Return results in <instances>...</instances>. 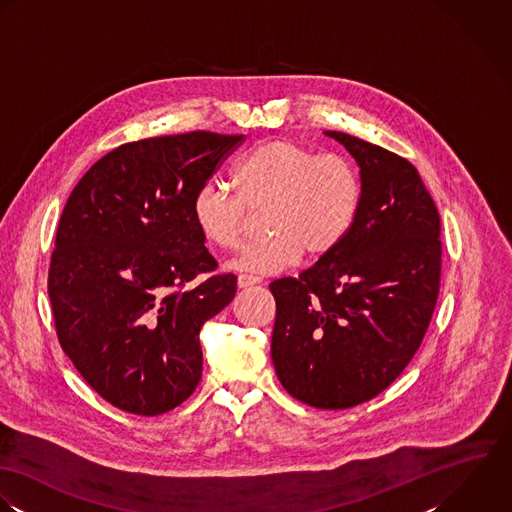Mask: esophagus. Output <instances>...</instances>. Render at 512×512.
I'll list each match as a JSON object with an SVG mask.
<instances>
[{
    "mask_svg": "<svg viewBox=\"0 0 512 512\" xmlns=\"http://www.w3.org/2000/svg\"><path fill=\"white\" fill-rule=\"evenodd\" d=\"M259 283H261V279H259V277H253V275H239V277H237V287H239V289H249V287L259 285Z\"/></svg>",
    "mask_w": 512,
    "mask_h": 512,
    "instance_id": "obj_1",
    "label": "esophagus"
}]
</instances>
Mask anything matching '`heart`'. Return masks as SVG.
<instances>
[{"label":"heart","instance_id":"b5f03b06","mask_svg":"<svg viewBox=\"0 0 512 512\" xmlns=\"http://www.w3.org/2000/svg\"><path fill=\"white\" fill-rule=\"evenodd\" d=\"M235 192L205 184L194 196V221L205 241L221 251L245 243L251 211H263L271 237L249 245L233 263L261 275L330 255L350 233L360 209V178L336 154H316L307 144L271 138L255 144L231 172Z\"/></svg>","mask_w":512,"mask_h":512}]
</instances>
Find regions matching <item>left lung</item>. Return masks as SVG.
Instances as JSON below:
<instances>
[{
    "instance_id": "obj_1",
    "label": "left lung",
    "mask_w": 512,
    "mask_h": 512,
    "mask_svg": "<svg viewBox=\"0 0 512 512\" xmlns=\"http://www.w3.org/2000/svg\"><path fill=\"white\" fill-rule=\"evenodd\" d=\"M360 166L348 237L299 277L269 285L271 358L283 388L312 408L346 409L384 392L408 366L441 281V221L406 158L326 130Z\"/></svg>"
}]
</instances>
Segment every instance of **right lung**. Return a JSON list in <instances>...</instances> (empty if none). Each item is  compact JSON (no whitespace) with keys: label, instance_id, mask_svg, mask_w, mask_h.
I'll list each match as a JSON object with an SVG mask.
<instances>
[{"label":"right lung","instance_id":"right-lung-1","mask_svg":"<svg viewBox=\"0 0 512 512\" xmlns=\"http://www.w3.org/2000/svg\"><path fill=\"white\" fill-rule=\"evenodd\" d=\"M243 140L196 130L122 144L65 204L47 281L55 330L114 408L160 415L202 380L200 328L233 301L237 277L215 273L192 204Z\"/></svg>","mask_w":512,"mask_h":512}]
</instances>
